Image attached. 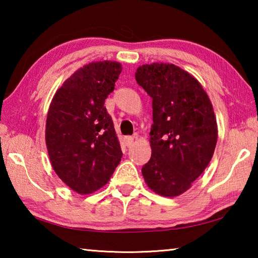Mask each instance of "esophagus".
Returning <instances> with one entry per match:
<instances>
[{"instance_id": "1", "label": "esophagus", "mask_w": 258, "mask_h": 258, "mask_svg": "<svg viewBox=\"0 0 258 258\" xmlns=\"http://www.w3.org/2000/svg\"><path fill=\"white\" fill-rule=\"evenodd\" d=\"M123 141H124L126 147H130V146H132L134 139H133L132 137H125V138L123 139Z\"/></svg>"}]
</instances>
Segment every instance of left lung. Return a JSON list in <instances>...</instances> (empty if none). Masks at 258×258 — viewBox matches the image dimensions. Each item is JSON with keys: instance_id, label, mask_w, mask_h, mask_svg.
<instances>
[{"instance_id": "left-lung-1", "label": "left lung", "mask_w": 258, "mask_h": 258, "mask_svg": "<svg viewBox=\"0 0 258 258\" xmlns=\"http://www.w3.org/2000/svg\"><path fill=\"white\" fill-rule=\"evenodd\" d=\"M138 84L152 99L151 158L142 175L152 191L176 197L200 176L217 142V125L200 83L173 63L139 67Z\"/></svg>"}]
</instances>
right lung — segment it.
<instances>
[{"instance_id":"1","label":"right lung","mask_w":258,"mask_h":258,"mask_svg":"<svg viewBox=\"0 0 258 258\" xmlns=\"http://www.w3.org/2000/svg\"><path fill=\"white\" fill-rule=\"evenodd\" d=\"M120 72L116 61L86 64L63 83L50 104L45 141L52 167L81 195L106 184L123 156L104 107Z\"/></svg>"}]
</instances>
